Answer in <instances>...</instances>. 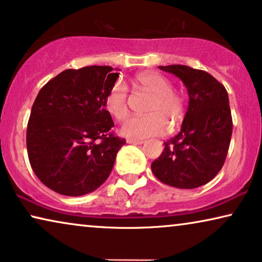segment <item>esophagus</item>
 Returning a JSON list of instances; mask_svg holds the SVG:
<instances>
[{"mask_svg":"<svg viewBox=\"0 0 262 262\" xmlns=\"http://www.w3.org/2000/svg\"><path fill=\"white\" fill-rule=\"evenodd\" d=\"M126 142L128 144H135V145H141L144 143V141H142V139H131V138H128Z\"/></svg>","mask_w":262,"mask_h":262,"instance_id":"obj_1","label":"esophagus"}]
</instances>
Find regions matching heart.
Wrapping results in <instances>:
<instances>
[{
  "label": "heart",
  "instance_id": "heart-1",
  "mask_svg": "<svg viewBox=\"0 0 262 262\" xmlns=\"http://www.w3.org/2000/svg\"><path fill=\"white\" fill-rule=\"evenodd\" d=\"M134 84L138 91L151 95L145 112L148 116L132 117L124 123L120 134L131 139H143L151 136L162 135L170 128L177 127L184 118L185 103L181 95L171 89L167 77L156 71H143L136 75ZM105 110L118 121H123L128 116L127 88L120 81L114 82L107 92Z\"/></svg>",
  "mask_w": 262,
  "mask_h": 262
}]
</instances>
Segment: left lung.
I'll list each match as a JSON object with an SVG mask.
<instances>
[{"label":"left lung","mask_w":262,"mask_h":262,"mask_svg":"<svg viewBox=\"0 0 262 262\" xmlns=\"http://www.w3.org/2000/svg\"><path fill=\"white\" fill-rule=\"evenodd\" d=\"M159 68L180 78L189 100L180 132L164 142L151 170L171 187H200L222 169L230 144L232 119L227 89L206 71L177 64Z\"/></svg>","instance_id":"8db88e82"}]
</instances>
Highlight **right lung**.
Listing matches in <instances>:
<instances>
[{"label":"right lung","mask_w":262,"mask_h":262,"mask_svg":"<svg viewBox=\"0 0 262 262\" xmlns=\"http://www.w3.org/2000/svg\"><path fill=\"white\" fill-rule=\"evenodd\" d=\"M119 77L112 67L68 69L38 93L27 125L32 169L52 191L80 196L99 188L126 141L116 137L105 110L107 92Z\"/></svg>","instance_id":"add662e5"}]
</instances>
